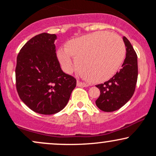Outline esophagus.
I'll use <instances>...</instances> for the list:
<instances>
[{
  "label": "esophagus",
  "mask_w": 156,
  "mask_h": 156,
  "mask_svg": "<svg viewBox=\"0 0 156 156\" xmlns=\"http://www.w3.org/2000/svg\"><path fill=\"white\" fill-rule=\"evenodd\" d=\"M77 86H78V87H88V85H87V83H83V82H80V81H79V80H78V81H77Z\"/></svg>",
  "instance_id": "1"
}]
</instances>
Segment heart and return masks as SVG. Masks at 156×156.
<instances>
[{
  "label": "heart",
  "instance_id": "obj_1",
  "mask_svg": "<svg viewBox=\"0 0 156 156\" xmlns=\"http://www.w3.org/2000/svg\"><path fill=\"white\" fill-rule=\"evenodd\" d=\"M125 54L126 48L121 37L106 31L73 39L66 48H60L57 52L64 71L69 73L77 66L82 76L94 83L103 82L114 76L124 62ZM71 56L76 62V66Z\"/></svg>",
  "mask_w": 156,
  "mask_h": 156
}]
</instances>
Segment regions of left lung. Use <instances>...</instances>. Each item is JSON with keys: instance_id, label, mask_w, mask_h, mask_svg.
<instances>
[{"instance_id": "left-lung-1", "label": "left lung", "mask_w": 156, "mask_h": 156, "mask_svg": "<svg viewBox=\"0 0 156 156\" xmlns=\"http://www.w3.org/2000/svg\"><path fill=\"white\" fill-rule=\"evenodd\" d=\"M123 41L126 47V56L122 69L108 81L96 86L101 91V95L95 101L96 105L105 112L117 111L129 101L136 85L137 55L125 37Z\"/></svg>"}]
</instances>
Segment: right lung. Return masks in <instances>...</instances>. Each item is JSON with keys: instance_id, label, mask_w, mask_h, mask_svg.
I'll list each match as a JSON object with an SVG mask.
<instances>
[{"instance_id": "right-lung-1", "label": "right lung", "mask_w": 156, "mask_h": 156, "mask_svg": "<svg viewBox=\"0 0 156 156\" xmlns=\"http://www.w3.org/2000/svg\"><path fill=\"white\" fill-rule=\"evenodd\" d=\"M55 34L42 33L24 44L17 57L16 87L23 103L38 114L50 115L67 104L76 80L62 70L56 57Z\"/></svg>"}]
</instances>
